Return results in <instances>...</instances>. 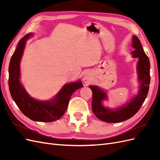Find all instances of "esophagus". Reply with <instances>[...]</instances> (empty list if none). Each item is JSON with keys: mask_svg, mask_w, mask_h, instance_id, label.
Listing matches in <instances>:
<instances>
[{"mask_svg": "<svg viewBox=\"0 0 160 160\" xmlns=\"http://www.w3.org/2000/svg\"><path fill=\"white\" fill-rule=\"evenodd\" d=\"M93 75L91 73V72L89 71H86L84 73V77H83V81L85 84H89L91 83L93 81Z\"/></svg>", "mask_w": 160, "mask_h": 160, "instance_id": "esophagus-1", "label": "esophagus"}]
</instances>
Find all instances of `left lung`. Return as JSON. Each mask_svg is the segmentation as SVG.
<instances>
[{
    "label": "left lung",
    "instance_id": "left-lung-1",
    "mask_svg": "<svg viewBox=\"0 0 160 160\" xmlns=\"http://www.w3.org/2000/svg\"><path fill=\"white\" fill-rule=\"evenodd\" d=\"M132 47L135 49L132 52L133 57H138L139 59L138 72L141 86L138 94L129 103L115 109L105 108L101 103V101L106 99V94L104 91L97 86H89L93 93L92 110L97 117L103 122L119 123L132 118L142 107L147 98L150 83V62L149 58L145 53L141 42L136 36L133 37Z\"/></svg>",
    "mask_w": 160,
    "mask_h": 160
}]
</instances>
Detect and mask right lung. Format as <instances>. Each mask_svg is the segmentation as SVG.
<instances>
[{
  "label": "right lung",
  "mask_w": 160,
  "mask_h": 160,
  "mask_svg": "<svg viewBox=\"0 0 160 160\" xmlns=\"http://www.w3.org/2000/svg\"><path fill=\"white\" fill-rule=\"evenodd\" d=\"M31 35V33H28L21 38L11 57L8 67L9 90L18 108L27 118L37 122H54L63 115L71 95L83 85L81 81L65 85L51 101H38L32 98L19 81L21 59L26 41Z\"/></svg>",
  "instance_id": "1"
}]
</instances>
